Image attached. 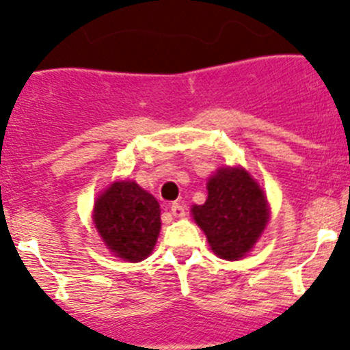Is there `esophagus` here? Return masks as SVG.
Returning <instances> with one entry per match:
<instances>
[{"instance_id":"1","label":"esophagus","mask_w":350,"mask_h":350,"mask_svg":"<svg viewBox=\"0 0 350 350\" xmlns=\"http://www.w3.org/2000/svg\"><path fill=\"white\" fill-rule=\"evenodd\" d=\"M171 212L174 217H185L186 215V207L183 204H172L171 205Z\"/></svg>"}]
</instances>
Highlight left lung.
<instances>
[{
  "mask_svg": "<svg viewBox=\"0 0 350 350\" xmlns=\"http://www.w3.org/2000/svg\"><path fill=\"white\" fill-rule=\"evenodd\" d=\"M204 205L191 208L207 234L208 245L221 259L237 260L249 252L264 231L269 211L266 197L243 169H219L207 183Z\"/></svg>",
  "mask_w": 350,
  "mask_h": 350,
  "instance_id": "1",
  "label": "left lung"
}]
</instances>
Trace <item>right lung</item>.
<instances>
[{"mask_svg": "<svg viewBox=\"0 0 350 350\" xmlns=\"http://www.w3.org/2000/svg\"><path fill=\"white\" fill-rule=\"evenodd\" d=\"M94 226L110 252L138 262L152 254L159 237V202L135 181H117L94 204Z\"/></svg>", "mask_w": 350, "mask_h": 350, "instance_id": "add662e5", "label": "right lung"}]
</instances>
